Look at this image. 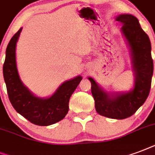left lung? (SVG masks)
<instances>
[{"instance_id":"1","label":"left lung","mask_w":155,"mask_h":155,"mask_svg":"<svg viewBox=\"0 0 155 155\" xmlns=\"http://www.w3.org/2000/svg\"><path fill=\"white\" fill-rule=\"evenodd\" d=\"M116 21L121 23V34L130 52L134 84L128 92H106L92 78L91 82L95 108L100 115L121 120L132 116L149 96L154 71L151 43L137 18L131 14H120Z\"/></svg>"}]
</instances>
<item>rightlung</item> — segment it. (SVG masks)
<instances>
[{"label": "right lung", "instance_id": "right-lung-1", "mask_svg": "<svg viewBox=\"0 0 155 155\" xmlns=\"http://www.w3.org/2000/svg\"><path fill=\"white\" fill-rule=\"evenodd\" d=\"M22 28L8 42L3 66L4 80L8 99L19 114L33 124L41 126L53 125L65 117L69 109V100L82 77L78 75L63 82L49 97L34 95L21 80L16 61V46Z\"/></svg>", "mask_w": 155, "mask_h": 155}]
</instances>
